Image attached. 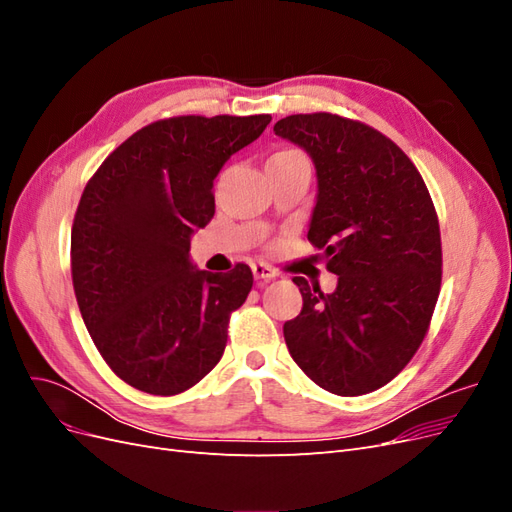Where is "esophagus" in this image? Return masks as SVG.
<instances>
[{
	"label": "esophagus",
	"instance_id": "esophagus-1",
	"mask_svg": "<svg viewBox=\"0 0 512 512\" xmlns=\"http://www.w3.org/2000/svg\"><path fill=\"white\" fill-rule=\"evenodd\" d=\"M252 271H254L256 280H273V277L277 275V271L271 265H267V262H254Z\"/></svg>",
	"mask_w": 512,
	"mask_h": 512
}]
</instances>
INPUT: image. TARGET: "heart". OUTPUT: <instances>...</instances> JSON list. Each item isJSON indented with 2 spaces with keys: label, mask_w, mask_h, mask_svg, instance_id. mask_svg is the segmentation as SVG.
<instances>
[{
  "label": "heart",
  "mask_w": 512,
  "mask_h": 512,
  "mask_svg": "<svg viewBox=\"0 0 512 512\" xmlns=\"http://www.w3.org/2000/svg\"><path fill=\"white\" fill-rule=\"evenodd\" d=\"M294 156H301V153L294 149H282V151H275L269 160H286V158H294Z\"/></svg>",
  "instance_id": "obj_1"
}]
</instances>
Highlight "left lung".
<instances>
[{
	"mask_svg": "<svg viewBox=\"0 0 512 512\" xmlns=\"http://www.w3.org/2000/svg\"><path fill=\"white\" fill-rule=\"evenodd\" d=\"M273 132L316 164L307 239L337 275L331 294L292 277L303 309L284 324L286 346L324 391L371 393L410 363L429 331L442 284L436 207L412 160L363 121L290 115Z\"/></svg>",
	"mask_w": 512,
	"mask_h": 512,
	"instance_id": "obj_1",
	"label": "left lung"
}]
</instances>
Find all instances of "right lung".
<instances>
[{
  "instance_id": "add662e5",
  "label": "right lung",
  "mask_w": 512,
  "mask_h": 512,
  "mask_svg": "<svg viewBox=\"0 0 512 512\" xmlns=\"http://www.w3.org/2000/svg\"><path fill=\"white\" fill-rule=\"evenodd\" d=\"M271 115H179L123 141L85 185L70 241L85 327L113 374L149 395L192 389L222 359L252 269L192 267L190 235L215 213L213 179Z\"/></svg>"
}]
</instances>
